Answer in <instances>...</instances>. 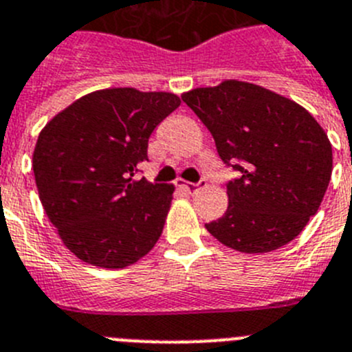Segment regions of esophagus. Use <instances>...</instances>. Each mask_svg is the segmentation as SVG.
I'll use <instances>...</instances> for the list:
<instances>
[{"mask_svg": "<svg viewBox=\"0 0 352 352\" xmlns=\"http://www.w3.org/2000/svg\"><path fill=\"white\" fill-rule=\"evenodd\" d=\"M204 184H205V179H204V177H201V179H199L198 182H184L182 186H184V189H186V191L192 192V191H196V189H198L199 186H204Z\"/></svg>", "mask_w": 352, "mask_h": 352, "instance_id": "34e87169", "label": "esophagus"}]
</instances>
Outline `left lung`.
<instances>
[{
    "instance_id": "8db88e82",
    "label": "left lung",
    "mask_w": 352,
    "mask_h": 352,
    "mask_svg": "<svg viewBox=\"0 0 352 352\" xmlns=\"http://www.w3.org/2000/svg\"><path fill=\"white\" fill-rule=\"evenodd\" d=\"M182 101L236 172L226 182L228 210L205 224L208 233L240 252H270L296 239L331 177V144L318 121L298 103L249 82L199 87Z\"/></svg>"
}]
</instances>
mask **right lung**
<instances>
[{"mask_svg": "<svg viewBox=\"0 0 352 352\" xmlns=\"http://www.w3.org/2000/svg\"><path fill=\"white\" fill-rule=\"evenodd\" d=\"M179 105L172 93L103 89L72 103L40 133L33 154L38 195L78 259L124 268L156 245L173 189L135 175L148 161L153 131Z\"/></svg>", "mask_w": 352, "mask_h": 352, "instance_id": "obj_1", "label": "right lung"}]
</instances>
